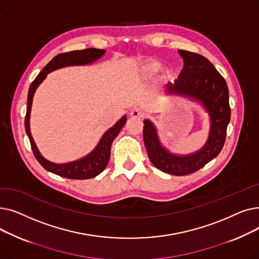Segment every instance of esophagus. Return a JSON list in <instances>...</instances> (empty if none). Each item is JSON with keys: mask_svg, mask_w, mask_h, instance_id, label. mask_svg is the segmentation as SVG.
<instances>
[{"mask_svg": "<svg viewBox=\"0 0 259 259\" xmlns=\"http://www.w3.org/2000/svg\"><path fill=\"white\" fill-rule=\"evenodd\" d=\"M143 115H144L143 112L140 110L139 108H134L130 111V116L134 117V118H141V117H143Z\"/></svg>", "mask_w": 259, "mask_h": 259, "instance_id": "esophagus-1", "label": "esophagus"}]
</instances>
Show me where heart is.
I'll return each instance as SVG.
<instances>
[{
    "mask_svg": "<svg viewBox=\"0 0 259 259\" xmlns=\"http://www.w3.org/2000/svg\"><path fill=\"white\" fill-rule=\"evenodd\" d=\"M157 68H158V63L151 61L144 66V71L147 73H151V72H154Z\"/></svg>",
    "mask_w": 259,
    "mask_h": 259,
    "instance_id": "1",
    "label": "heart"
}]
</instances>
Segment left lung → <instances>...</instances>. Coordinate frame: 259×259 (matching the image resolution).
Masks as SVG:
<instances>
[{
    "label": "left lung",
    "mask_w": 259,
    "mask_h": 259,
    "mask_svg": "<svg viewBox=\"0 0 259 259\" xmlns=\"http://www.w3.org/2000/svg\"><path fill=\"white\" fill-rule=\"evenodd\" d=\"M179 52L184 59V68L179 78L174 83H168L166 89L170 93L188 95L205 106L211 118L208 142L198 152L179 156L162 148L150 120H144L143 134L152 164L162 172L183 176L198 171L220 154L226 142L231 108L226 80L213 64L198 53L186 50Z\"/></svg>",
    "instance_id": "8db88e82"
}]
</instances>
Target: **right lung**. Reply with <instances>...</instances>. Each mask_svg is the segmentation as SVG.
I'll return each mask as SVG.
<instances>
[{
  "label": "right lung",
  "mask_w": 259,
  "mask_h": 259,
  "mask_svg": "<svg viewBox=\"0 0 259 259\" xmlns=\"http://www.w3.org/2000/svg\"><path fill=\"white\" fill-rule=\"evenodd\" d=\"M104 53H105L104 49H97V48H88L83 50H74L70 52L60 53L57 57H54L44 67V69L38 73V75L35 77V79L32 81L29 87L28 98H27V110H26V116H25V130L29 138L32 152L36 160L40 165H42L43 168H45L49 172L60 175L65 179L88 180V179L95 178V176L99 175L101 172H103L108 165L109 158H110L112 142L117 137V134L120 132L121 128L126 124L127 118L126 116H122L112 128L109 129L103 135V138L100 141L97 148H95L90 154H88L84 158H80L73 162H68V164H62V165L53 164V162L45 159L42 155H40L30 133L29 118H30V110H31L33 94L37 86L45 79V77L49 72L65 66L85 65V64L92 63L93 61L100 59Z\"/></svg>",
  "instance_id": "obj_1"
}]
</instances>
